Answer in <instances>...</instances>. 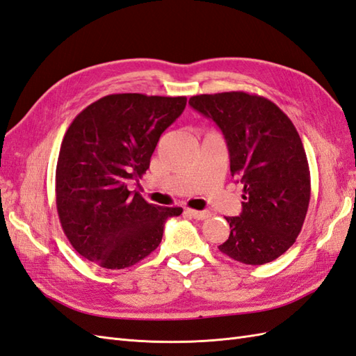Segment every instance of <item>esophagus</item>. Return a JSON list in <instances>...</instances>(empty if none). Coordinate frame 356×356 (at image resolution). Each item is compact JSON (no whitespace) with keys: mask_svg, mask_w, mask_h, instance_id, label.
<instances>
[{"mask_svg":"<svg viewBox=\"0 0 356 356\" xmlns=\"http://www.w3.org/2000/svg\"><path fill=\"white\" fill-rule=\"evenodd\" d=\"M185 213L191 218H194V220H206V218L211 216V212L207 211H194V209H186Z\"/></svg>","mask_w":356,"mask_h":356,"instance_id":"obj_1","label":"esophagus"}]
</instances>
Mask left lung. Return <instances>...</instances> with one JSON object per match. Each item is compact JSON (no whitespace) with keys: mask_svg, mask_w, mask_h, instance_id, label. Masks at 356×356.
I'll list each match as a JSON object with an SVG mask.
<instances>
[{"mask_svg":"<svg viewBox=\"0 0 356 356\" xmlns=\"http://www.w3.org/2000/svg\"><path fill=\"white\" fill-rule=\"evenodd\" d=\"M189 105L220 127L230 172L243 186L242 212L225 218L230 236L220 251L245 265H265L295 243L312 195L302 141L269 99L245 91L198 95Z\"/></svg>","mask_w":356,"mask_h":356,"instance_id":"obj_1","label":"left lung"}]
</instances>
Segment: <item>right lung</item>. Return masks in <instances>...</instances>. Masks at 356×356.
<instances>
[{"mask_svg": "<svg viewBox=\"0 0 356 356\" xmlns=\"http://www.w3.org/2000/svg\"><path fill=\"white\" fill-rule=\"evenodd\" d=\"M186 97L109 95L83 109L63 138L56 171L63 232L84 259L124 269L159 247L163 225L181 207L150 204L127 184L150 165L159 136Z\"/></svg>", "mask_w": 356, "mask_h": 356, "instance_id": "right-lung-1", "label": "right lung"}]
</instances>
